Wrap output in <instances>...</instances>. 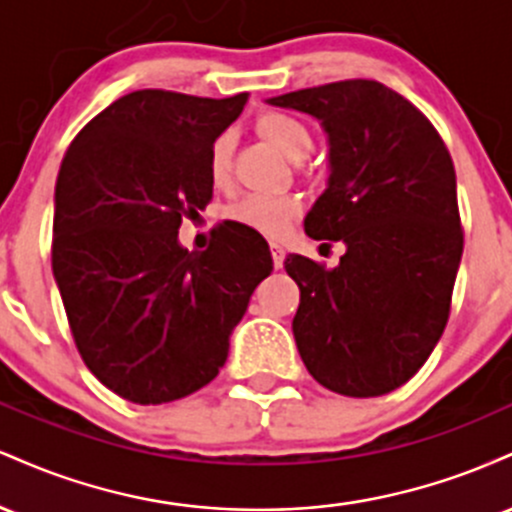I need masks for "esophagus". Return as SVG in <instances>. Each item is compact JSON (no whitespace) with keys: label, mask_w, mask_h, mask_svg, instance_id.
Here are the masks:
<instances>
[{"label":"esophagus","mask_w":512,"mask_h":512,"mask_svg":"<svg viewBox=\"0 0 512 512\" xmlns=\"http://www.w3.org/2000/svg\"><path fill=\"white\" fill-rule=\"evenodd\" d=\"M269 250H272V262H274V267H276V269L284 267V257H286L284 248H281L279 243H269Z\"/></svg>","instance_id":"obj_1"}]
</instances>
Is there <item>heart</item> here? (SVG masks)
Segmentation results:
<instances>
[{
    "label": "heart",
    "mask_w": 512,
    "mask_h": 512,
    "mask_svg": "<svg viewBox=\"0 0 512 512\" xmlns=\"http://www.w3.org/2000/svg\"><path fill=\"white\" fill-rule=\"evenodd\" d=\"M257 132L267 142H272L281 154H286L293 161H301L308 156L313 146V134L310 129L298 122L296 117L284 113H264L257 120ZM233 149H236V134L221 132L209 146V178L214 185L223 187L231 178L233 166ZM301 211V199L296 195H267V192H252L238 199L236 204L228 207V219L250 231L262 233V236L279 238L284 236L286 228L296 219Z\"/></svg>",
    "instance_id": "1"
}]
</instances>
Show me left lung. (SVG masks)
<instances>
[{
    "label": "left lung",
    "instance_id": "8db88e82",
    "mask_svg": "<svg viewBox=\"0 0 512 512\" xmlns=\"http://www.w3.org/2000/svg\"><path fill=\"white\" fill-rule=\"evenodd\" d=\"M320 120L330 178L305 216L315 240H342L339 264L284 260L301 289L293 337L327 390H397L436 349L462 260L452 158L436 127L397 91L349 79L269 98Z\"/></svg>",
    "mask_w": 512,
    "mask_h": 512
}]
</instances>
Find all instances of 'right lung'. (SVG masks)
I'll list each match as a JSON object with an SVG mask.
<instances>
[{"label":"right lung","instance_id":"add662e5","mask_svg":"<svg viewBox=\"0 0 512 512\" xmlns=\"http://www.w3.org/2000/svg\"><path fill=\"white\" fill-rule=\"evenodd\" d=\"M248 93H127L76 134L55 185L52 274L76 349L134 404L187 397L219 375L228 339L274 262L260 233L223 221L204 252L182 216L209 204V146Z\"/></svg>","mask_w":512,"mask_h":512}]
</instances>
